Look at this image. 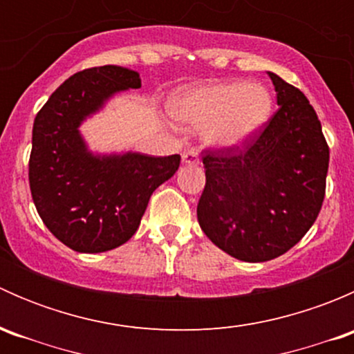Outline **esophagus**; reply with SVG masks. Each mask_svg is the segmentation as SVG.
<instances>
[{
  "mask_svg": "<svg viewBox=\"0 0 354 354\" xmlns=\"http://www.w3.org/2000/svg\"><path fill=\"white\" fill-rule=\"evenodd\" d=\"M181 159H183V164H190V166H198L200 164V159H198V154L195 151H187L183 152V156H181Z\"/></svg>",
  "mask_w": 354,
  "mask_h": 354,
  "instance_id": "obj_1",
  "label": "esophagus"
}]
</instances>
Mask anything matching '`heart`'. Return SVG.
<instances>
[{
    "mask_svg": "<svg viewBox=\"0 0 354 354\" xmlns=\"http://www.w3.org/2000/svg\"><path fill=\"white\" fill-rule=\"evenodd\" d=\"M167 111L178 123L203 127L207 147L234 151L266 128L274 99L262 84L216 82L180 88L169 97Z\"/></svg>",
    "mask_w": 354,
    "mask_h": 354,
    "instance_id": "obj_1",
    "label": "heart"
}]
</instances>
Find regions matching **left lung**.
Returning <instances> with one entry per match:
<instances>
[{
	"label": "left lung",
	"mask_w": 354,
	"mask_h": 354,
	"mask_svg": "<svg viewBox=\"0 0 354 354\" xmlns=\"http://www.w3.org/2000/svg\"><path fill=\"white\" fill-rule=\"evenodd\" d=\"M277 113L234 151L205 152L198 224L214 245L243 262H267L292 248L315 223L326 195L329 147L301 91L267 71Z\"/></svg>",
	"instance_id": "8db88e82"
}]
</instances>
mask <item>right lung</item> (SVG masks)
Wrapping results in <instances>:
<instances>
[{
  "mask_svg": "<svg viewBox=\"0 0 354 354\" xmlns=\"http://www.w3.org/2000/svg\"><path fill=\"white\" fill-rule=\"evenodd\" d=\"M140 85L130 68H88L63 82L34 120L32 200L46 227L75 252L101 253L127 243L152 192L180 167L178 154L92 152L80 133L82 123L114 95Z\"/></svg>",
  "mask_w": 354,
  "mask_h": 354,
  "instance_id": "1",
  "label": "right lung"
}]
</instances>
